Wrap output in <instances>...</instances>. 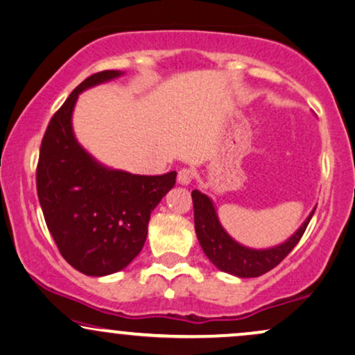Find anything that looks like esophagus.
Masks as SVG:
<instances>
[{
	"label": "esophagus",
	"mask_w": 355,
	"mask_h": 355,
	"mask_svg": "<svg viewBox=\"0 0 355 355\" xmlns=\"http://www.w3.org/2000/svg\"><path fill=\"white\" fill-rule=\"evenodd\" d=\"M192 179H194V171H192L191 168H182L178 173V182H179V184H182V186L191 184Z\"/></svg>",
	"instance_id": "1"
}]
</instances>
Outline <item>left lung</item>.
Listing matches in <instances>:
<instances>
[{
    "label": "left lung",
    "mask_w": 355,
    "mask_h": 355,
    "mask_svg": "<svg viewBox=\"0 0 355 355\" xmlns=\"http://www.w3.org/2000/svg\"><path fill=\"white\" fill-rule=\"evenodd\" d=\"M192 204H194L196 234H198V240L204 253L218 270L240 278H255L275 268L296 247L314 214V211L309 214L304 224L286 242L277 245V247L255 250V248L243 247L235 242L227 234L218 222L212 200L207 196L194 189L192 191Z\"/></svg>",
    "instance_id": "8db88e82"
}]
</instances>
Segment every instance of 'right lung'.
Returning <instances> with one entry per match:
<instances>
[{"label":"right lung","instance_id":"add662e5","mask_svg":"<svg viewBox=\"0 0 355 355\" xmlns=\"http://www.w3.org/2000/svg\"><path fill=\"white\" fill-rule=\"evenodd\" d=\"M121 73L85 78L51 118L39 151L36 186L47 229L67 263L90 277L131 263L146 240L151 212L176 184V171L139 176L105 168L73 137L78 94Z\"/></svg>","mask_w":355,"mask_h":355}]
</instances>
